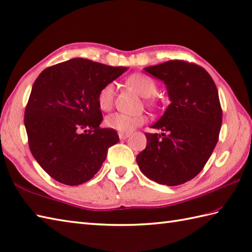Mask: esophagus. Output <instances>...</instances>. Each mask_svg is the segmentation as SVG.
Returning a JSON list of instances; mask_svg holds the SVG:
<instances>
[{"instance_id": "esophagus-1", "label": "esophagus", "mask_w": 252, "mask_h": 252, "mask_svg": "<svg viewBox=\"0 0 252 252\" xmlns=\"http://www.w3.org/2000/svg\"><path fill=\"white\" fill-rule=\"evenodd\" d=\"M130 136V133H119V138L120 140H126Z\"/></svg>"}]
</instances>
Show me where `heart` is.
<instances>
[{
	"mask_svg": "<svg viewBox=\"0 0 252 252\" xmlns=\"http://www.w3.org/2000/svg\"><path fill=\"white\" fill-rule=\"evenodd\" d=\"M126 82L134 89L143 97H152L157 93V83L146 73H133L126 79ZM116 95V85L114 82H108L103 85L97 93L98 107L104 111L112 108ZM146 118L143 115H127L121 112H115L105 119V125L109 129L120 133H131L137 126L145 122Z\"/></svg>",
	"mask_w": 252,
	"mask_h": 252,
	"instance_id": "b5f03b06",
	"label": "heart"
}]
</instances>
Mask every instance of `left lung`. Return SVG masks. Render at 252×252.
Returning <instances> with one entry per match:
<instances>
[{
	"instance_id": "1",
	"label": "left lung",
	"mask_w": 252,
	"mask_h": 252,
	"mask_svg": "<svg viewBox=\"0 0 252 252\" xmlns=\"http://www.w3.org/2000/svg\"><path fill=\"white\" fill-rule=\"evenodd\" d=\"M167 85L171 104L145 133L146 148L136 162L148 179L175 186L194 179L215 149L222 126L218 89L206 69L194 63L169 61L146 67Z\"/></svg>"
}]
</instances>
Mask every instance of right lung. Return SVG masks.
Returning <instances> with one entry per match:
<instances>
[{"mask_svg": "<svg viewBox=\"0 0 252 252\" xmlns=\"http://www.w3.org/2000/svg\"><path fill=\"white\" fill-rule=\"evenodd\" d=\"M126 70L72 58L47 67L36 78L24 122L32 156L51 178L79 185L98 172L119 136L99 126L97 93Z\"/></svg>", "mask_w": 252, "mask_h": 252, "instance_id": "obj_1", "label": "right lung"}]
</instances>
